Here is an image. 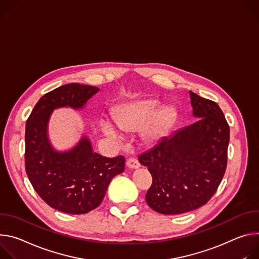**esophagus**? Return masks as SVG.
Segmentation results:
<instances>
[{"mask_svg":"<svg viewBox=\"0 0 259 259\" xmlns=\"http://www.w3.org/2000/svg\"><path fill=\"white\" fill-rule=\"evenodd\" d=\"M126 165L130 167V168H138L140 167V162L136 159V158H128L127 161H126Z\"/></svg>","mask_w":259,"mask_h":259,"instance_id":"34e87169","label":"esophagus"}]
</instances>
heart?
I'll return each mask as SVG.
<instances>
[{"label": "heart", "mask_w": 259, "mask_h": 259, "mask_svg": "<svg viewBox=\"0 0 259 259\" xmlns=\"http://www.w3.org/2000/svg\"><path fill=\"white\" fill-rule=\"evenodd\" d=\"M159 103L155 100H142L125 104L115 111L113 121L116 127L125 133L143 131L149 141H156L163 137L167 131L174 112L169 107H162L157 110ZM103 131L111 138H117V134L109 124H103Z\"/></svg>", "instance_id": "1"}]
</instances>
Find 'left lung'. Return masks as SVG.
I'll return each mask as SVG.
<instances>
[{
	"label": "left lung",
	"mask_w": 259,
	"mask_h": 259,
	"mask_svg": "<svg viewBox=\"0 0 259 259\" xmlns=\"http://www.w3.org/2000/svg\"><path fill=\"white\" fill-rule=\"evenodd\" d=\"M189 96L197 120L139 155L152 176L146 202L160 214L177 215L206 205L226 169L229 126L224 114L215 102L192 92Z\"/></svg>",
	"instance_id": "1"
}]
</instances>
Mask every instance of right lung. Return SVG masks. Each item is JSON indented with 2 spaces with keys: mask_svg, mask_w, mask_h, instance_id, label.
I'll list each match as a JSON object with an SVG mask.
<instances>
[{
  "mask_svg": "<svg viewBox=\"0 0 259 259\" xmlns=\"http://www.w3.org/2000/svg\"><path fill=\"white\" fill-rule=\"evenodd\" d=\"M100 89L69 83L44 95L25 125V171L34 189L51 208L68 214H85L100 206L111 180L124 170L125 158L96 153L83 136L71 150L53 149L48 123L53 110L82 109Z\"/></svg>",
  "mask_w": 259,
  "mask_h": 259,
  "instance_id": "right-lung-1",
  "label": "right lung"
}]
</instances>
